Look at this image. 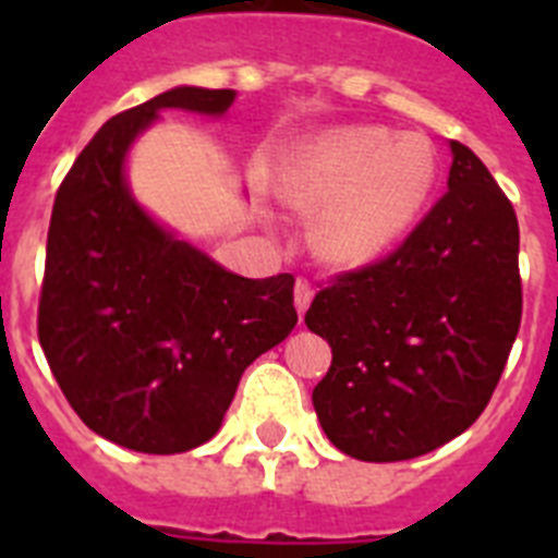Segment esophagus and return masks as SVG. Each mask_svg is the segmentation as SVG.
<instances>
[{
  "label": "esophagus",
  "mask_w": 558,
  "mask_h": 558,
  "mask_svg": "<svg viewBox=\"0 0 558 558\" xmlns=\"http://www.w3.org/2000/svg\"><path fill=\"white\" fill-rule=\"evenodd\" d=\"M313 295H315L313 288H310L307 282H302V279L295 282V288H293V304H295V310H299V315L307 313L310 302H313Z\"/></svg>",
  "instance_id": "esophagus-1"
}]
</instances>
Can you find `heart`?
Wrapping results in <instances>:
<instances>
[{
  "label": "heart",
  "instance_id": "heart-1",
  "mask_svg": "<svg viewBox=\"0 0 558 558\" xmlns=\"http://www.w3.org/2000/svg\"><path fill=\"white\" fill-rule=\"evenodd\" d=\"M436 153L418 133L352 125L310 142L288 165L284 198L322 209L313 248L335 268H366L391 254L436 186Z\"/></svg>",
  "mask_w": 558,
  "mask_h": 558
}]
</instances>
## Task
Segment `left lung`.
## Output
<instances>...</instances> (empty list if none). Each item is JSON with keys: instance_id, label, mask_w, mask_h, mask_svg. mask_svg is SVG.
Returning <instances> with one entry per match:
<instances>
[{"instance_id": "1", "label": "left lung", "mask_w": 558, "mask_h": 558, "mask_svg": "<svg viewBox=\"0 0 558 558\" xmlns=\"http://www.w3.org/2000/svg\"><path fill=\"white\" fill-rule=\"evenodd\" d=\"M447 192L397 251L332 279L304 322L332 366L313 405L357 461H408L489 405L520 329V226L475 153L450 142Z\"/></svg>"}]
</instances>
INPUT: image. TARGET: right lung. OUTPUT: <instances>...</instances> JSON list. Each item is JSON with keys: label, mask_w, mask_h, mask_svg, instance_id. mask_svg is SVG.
<instances>
[{"label": "right lung", "mask_w": 558, "mask_h": 558, "mask_svg": "<svg viewBox=\"0 0 558 558\" xmlns=\"http://www.w3.org/2000/svg\"><path fill=\"white\" fill-rule=\"evenodd\" d=\"M231 88L179 86L117 113L61 181L47 234L38 340L97 436L172 456L220 430L236 383L293 332L290 274L245 279L133 201L125 156L161 108L220 117Z\"/></svg>", "instance_id": "add662e5"}]
</instances>
